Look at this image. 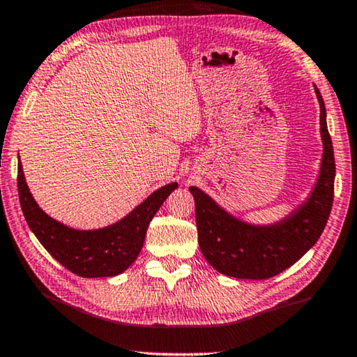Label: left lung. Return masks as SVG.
<instances>
[{"label": "left lung", "mask_w": 357, "mask_h": 357, "mask_svg": "<svg viewBox=\"0 0 357 357\" xmlns=\"http://www.w3.org/2000/svg\"><path fill=\"white\" fill-rule=\"evenodd\" d=\"M322 159L316 183L307 198L272 224H251L234 215L198 187L195 198L198 243L204 259L217 272L235 278L264 280L301 259L316 245L333 203L335 156L327 128V111L317 86Z\"/></svg>", "instance_id": "left-lung-1"}]
</instances>
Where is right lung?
I'll return each mask as SVG.
<instances>
[{"mask_svg":"<svg viewBox=\"0 0 357 357\" xmlns=\"http://www.w3.org/2000/svg\"><path fill=\"white\" fill-rule=\"evenodd\" d=\"M177 182L158 188L114 224L79 230L53 219L40 208L25 182L22 162L17 167V190L25 220L46 251L75 275L114 277L127 271L140 255L148 225Z\"/></svg>","mask_w":357,"mask_h":357,"instance_id":"1","label":"right lung"}]
</instances>
